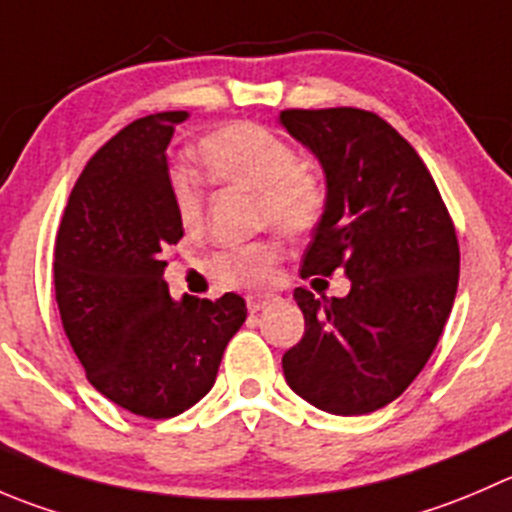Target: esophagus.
<instances>
[{"instance_id": "obj_1", "label": "esophagus", "mask_w": 512, "mask_h": 512, "mask_svg": "<svg viewBox=\"0 0 512 512\" xmlns=\"http://www.w3.org/2000/svg\"><path fill=\"white\" fill-rule=\"evenodd\" d=\"M270 302H272V295H260V292H252V295H247V310L255 315V312L265 310Z\"/></svg>"}]
</instances>
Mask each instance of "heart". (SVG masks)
Wrapping results in <instances>:
<instances>
[{
	"label": "heart",
	"mask_w": 512,
	"mask_h": 512,
	"mask_svg": "<svg viewBox=\"0 0 512 512\" xmlns=\"http://www.w3.org/2000/svg\"><path fill=\"white\" fill-rule=\"evenodd\" d=\"M197 162L220 185L257 195V220L287 235H307L325 212V187L305 165L295 147L267 127L252 122L225 124L197 145ZM172 205L185 232L205 225V197L195 177L172 175ZM277 242H252L212 260V275L225 287H262L280 262Z\"/></svg>",
	"instance_id": "b5f03b06"
}]
</instances>
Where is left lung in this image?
Returning a JSON list of instances; mask_svg holds the SVG:
<instances>
[{
  "instance_id": "obj_1",
  "label": "left lung",
  "mask_w": 512,
  "mask_h": 512,
  "mask_svg": "<svg viewBox=\"0 0 512 512\" xmlns=\"http://www.w3.org/2000/svg\"><path fill=\"white\" fill-rule=\"evenodd\" d=\"M277 122L325 175L300 275L350 280L345 297L297 287L305 335L282 372L325 413H375L405 393L443 335L458 292L455 227L418 152L377 114L287 109Z\"/></svg>"
}]
</instances>
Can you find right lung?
<instances>
[{
    "label": "right lung",
    "mask_w": 512,
    "mask_h": 512,
    "mask_svg": "<svg viewBox=\"0 0 512 512\" xmlns=\"http://www.w3.org/2000/svg\"><path fill=\"white\" fill-rule=\"evenodd\" d=\"M187 112L135 119L79 175L54 247V292L87 380L119 408L162 420L215 385L245 300L170 295L162 250L185 235L167 147Z\"/></svg>",
    "instance_id": "obj_1"
}]
</instances>
